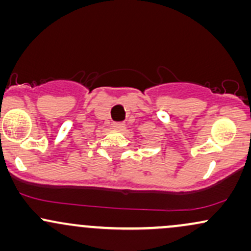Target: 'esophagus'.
Segmentation results:
<instances>
[{
	"mask_svg": "<svg viewBox=\"0 0 251 251\" xmlns=\"http://www.w3.org/2000/svg\"><path fill=\"white\" fill-rule=\"evenodd\" d=\"M125 124L124 123H114L113 124V129H116V131H124V128H125Z\"/></svg>",
	"mask_w": 251,
	"mask_h": 251,
	"instance_id": "obj_1",
	"label": "esophagus"
}]
</instances>
